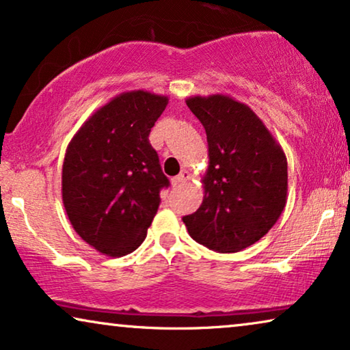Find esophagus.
I'll use <instances>...</instances> for the list:
<instances>
[{
  "label": "esophagus",
  "instance_id": "1",
  "mask_svg": "<svg viewBox=\"0 0 350 350\" xmlns=\"http://www.w3.org/2000/svg\"><path fill=\"white\" fill-rule=\"evenodd\" d=\"M191 180V174L188 170H181L180 175H176L174 180H172V185L174 186H180V185H185L186 181Z\"/></svg>",
  "mask_w": 350,
  "mask_h": 350
}]
</instances>
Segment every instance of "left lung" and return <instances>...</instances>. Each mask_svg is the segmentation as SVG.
<instances>
[{"label": "left lung", "instance_id": "1", "mask_svg": "<svg viewBox=\"0 0 350 350\" xmlns=\"http://www.w3.org/2000/svg\"><path fill=\"white\" fill-rule=\"evenodd\" d=\"M208 143L204 200L183 217L200 245L234 253L267 234L284 212L288 191L285 152L265 122L229 95L186 98Z\"/></svg>", "mask_w": 350, "mask_h": 350}]
</instances>
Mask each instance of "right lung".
I'll list each match as a JSON object with an SVG mask.
<instances>
[{
  "mask_svg": "<svg viewBox=\"0 0 350 350\" xmlns=\"http://www.w3.org/2000/svg\"><path fill=\"white\" fill-rule=\"evenodd\" d=\"M169 97L148 90L122 92L98 108L66 148L62 199L71 226L108 256L132 253L145 241L162 188L159 156L151 127Z\"/></svg>",
  "mask_w": 350,
  "mask_h": 350,
  "instance_id": "add662e5",
  "label": "right lung"
}]
</instances>
